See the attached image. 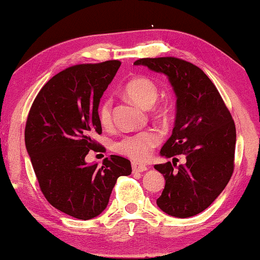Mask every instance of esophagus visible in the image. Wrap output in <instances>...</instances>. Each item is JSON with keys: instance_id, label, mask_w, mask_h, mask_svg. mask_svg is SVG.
I'll list each match as a JSON object with an SVG mask.
<instances>
[{"instance_id": "esophagus-1", "label": "esophagus", "mask_w": 260, "mask_h": 260, "mask_svg": "<svg viewBox=\"0 0 260 260\" xmlns=\"http://www.w3.org/2000/svg\"><path fill=\"white\" fill-rule=\"evenodd\" d=\"M132 170H133L134 173H140V172L147 171V166H146V165H141V164L132 162Z\"/></svg>"}]
</instances>
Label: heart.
Here are the masks:
<instances>
[{
	"mask_svg": "<svg viewBox=\"0 0 260 260\" xmlns=\"http://www.w3.org/2000/svg\"><path fill=\"white\" fill-rule=\"evenodd\" d=\"M123 93L142 107H151L158 99L159 90L155 82L146 76H137L126 83ZM155 112L160 116L168 113L166 104L158 105ZM98 119L102 127H109L112 123V101L105 99L98 108ZM160 135L153 129L139 132V133L126 135L114 144V151L119 154L128 156L134 161H145L151 155L153 149L159 145Z\"/></svg>",
	"mask_w": 260,
	"mask_h": 260,
	"instance_id": "1",
	"label": "heart"
}]
</instances>
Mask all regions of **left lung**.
<instances>
[{
    "label": "left lung",
    "mask_w": 260,
    "mask_h": 260,
    "mask_svg": "<svg viewBox=\"0 0 260 260\" xmlns=\"http://www.w3.org/2000/svg\"><path fill=\"white\" fill-rule=\"evenodd\" d=\"M134 64L164 73L177 95L175 126L160 154L184 155L186 162L154 166L166 180L156 205L172 217H192L206 210L232 177L235 121L217 87L196 64L173 56L139 58Z\"/></svg>",
    "instance_id": "1"
}]
</instances>
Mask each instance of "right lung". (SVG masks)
<instances>
[{
    "mask_svg": "<svg viewBox=\"0 0 260 260\" xmlns=\"http://www.w3.org/2000/svg\"><path fill=\"white\" fill-rule=\"evenodd\" d=\"M121 64L119 60L83 63L53 76L36 95L24 129L25 147L40 188L48 203L80 220L107 207L119 177L129 175V160L106 158L102 166L86 164L102 128L98 108L102 94Z\"/></svg>",
    "mask_w": 260,
    "mask_h": 260,
    "instance_id": "right-lung-1",
    "label": "right lung"
}]
</instances>
